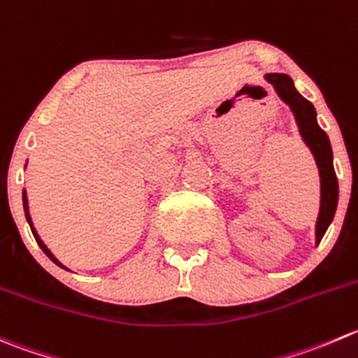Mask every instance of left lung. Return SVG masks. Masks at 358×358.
Returning a JSON list of instances; mask_svg holds the SVG:
<instances>
[{"label":"left lung","mask_w":358,"mask_h":358,"mask_svg":"<svg viewBox=\"0 0 358 358\" xmlns=\"http://www.w3.org/2000/svg\"><path fill=\"white\" fill-rule=\"evenodd\" d=\"M264 78L275 87L280 99L290 106L294 117H296L301 136H303L304 143L310 147L311 154L317 161L318 173H320V211H318L317 225H315V236H317L318 245L329 225H331L336 208H338L339 189L338 176H336L334 164H332L331 141H329L325 131L318 126L315 106L297 92L289 75H285V73H266Z\"/></svg>","instance_id":"left-lung-1"}]
</instances>
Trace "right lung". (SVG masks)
<instances>
[{
  "label": "right lung",
  "instance_id": "add662e5",
  "mask_svg": "<svg viewBox=\"0 0 358 358\" xmlns=\"http://www.w3.org/2000/svg\"><path fill=\"white\" fill-rule=\"evenodd\" d=\"M22 203H24V213H26V220H27V224H29L31 231H33V236H34V239H36L38 246H40V248L43 250V252H45V255H47L48 259L52 260V262H55V264H57L59 267H62V269H66V271H69V269H68V267L64 266V264H62V262H59V260L55 259V255H54V253H52L50 250L47 248V245H45V243L41 241V238H40V236H38L36 229L33 227V220H31V215H29V206H27V196H26V190H24V192H22Z\"/></svg>",
  "mask_w": 358,
  "mask_h": 358
}]
</instances>
